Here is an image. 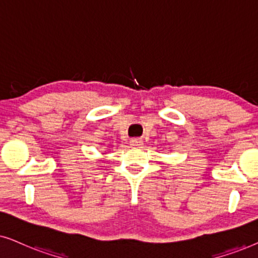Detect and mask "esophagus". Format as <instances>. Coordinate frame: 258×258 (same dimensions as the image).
<instances>
[{"instance_id":"esophagus-1","label":"esophagus","mask_w":258,"mask_h":258,"mask_svg":"<svg viewBox=\"0 0 258 258\" xmlns=\"http://www.w3.org/2000/svg\"><path fill=\"white\" fill-rule=\"evenodd\" d=\"M130 145H131L133 149H140V147H143L144 143L142 139H132L131 142H130Z\"/></svg>"}]
</instances>
